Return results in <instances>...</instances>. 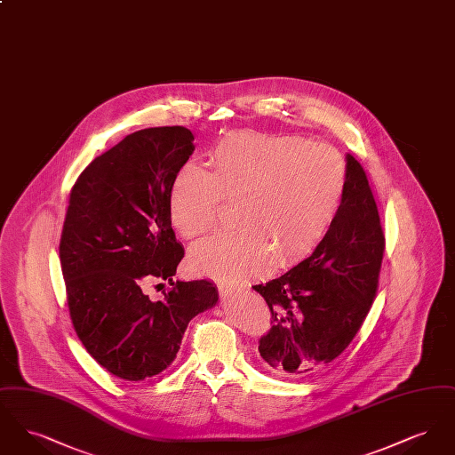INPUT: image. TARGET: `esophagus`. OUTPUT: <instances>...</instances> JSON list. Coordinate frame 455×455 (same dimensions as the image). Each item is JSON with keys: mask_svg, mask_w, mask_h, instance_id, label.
<instances>
[{"mask_svg": "<svg viewBox=\"0 0 455 455\" xmlns=\"http://www.w3.org/2000/svg\"><path fill=\"white\" fill-rule=\"evenodd\" d=\"M220 291H221V295L228 297V295H235V293H238L240 288L234 286V284H221V286H220Z\"/></svg>", "mask_w": 455, "mask_h": 455, "instance_id": "34e87169", "label": "esophagus"}]
</instances>
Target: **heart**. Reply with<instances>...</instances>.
Returning a JSON list of instances; mask_svg holds the SVG:
<instances>
[{
  "instance_id": "1",
  "label": "heart",
  "mask_w": 455,
  "mask_h": 455,
  "mask_svg": "<svg viewBox=\"0 0 455 455\" xmlns=\"http://www.w3.org/2000/svg\"><path fill=\"white\" fill-rule=\"evenodd\" d=\"M208 172L184 165L173 177L169 212L186 238L206 234L220 199L235 203L232 225L197 242L193 269L223 282L284 267L308 256L341 206L345 162L332 147L256 131L232 132L208 152Z\"/></svg>"
}]
</instances>
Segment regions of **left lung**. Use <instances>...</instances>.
Wrapping results in <instances>:
<instances>
[{"instance_id": "obj_1", "label": "left lung", "mask_w": 455, "mask_h": 455, "mask_svg": "<svg viewBox=\"0 0 455 455\" xmlns=\"http://www.w3.org/2000/svg\"><path fill=\"white\" fill-rule=\"evenodd\" d=\"M384 247L367 173L347 153L341 206L327 235L280 278L252 286L271 308L273 327L259 341L267 371L300 380L347 349L375 299Z\"/></svg>"}]
</instances>
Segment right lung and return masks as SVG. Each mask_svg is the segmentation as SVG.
Masks as SVG:
<instances>
[{"instance_id": "1", "label": "right lung", "mask_w": 455, "mask_h": 455, "mask_svg": "<svg viewBox=\"0 0 455 455\" xmlns=\"http://www.w3.org/2000/svg\"><path fill=\"white\" fill-rule=\"evenodd\" d=\"M193 141L184 126L136 131L97 156L69 195L60 243L69 315L93 360L124 380L169 367L189 321L218 302L208 280L172 282L184 247L169 196ZM152 279L173 284L164 301L144 295Z\"/></svg>"}]
</instances>
